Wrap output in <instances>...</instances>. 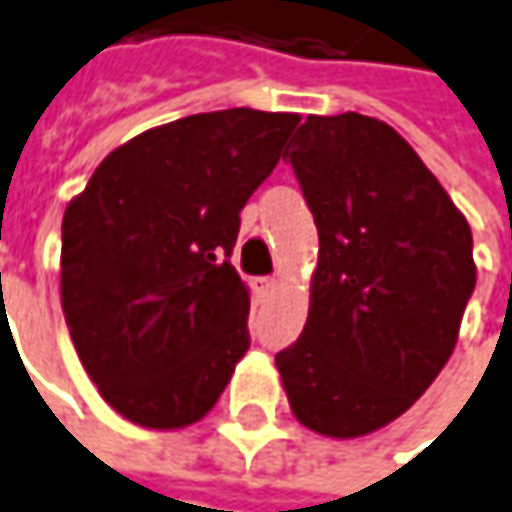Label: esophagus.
Instances as JSON below:
<instances>
[{"label":"esophagus","mask_w":512,"mask_h":512,"mask_svg":"<svg viewBox=\"0 0 512 512\" xmlns=\"http://www.w3.org/2000/svg\"><path fill=\"white\" fill-rule=\"evenodd\" d=\"M252 287H255L257 296H269L272 290H275V278H269V275H260L252 281Z\"/></svg>","instance_id":"esophagus-1"}]
</instances>
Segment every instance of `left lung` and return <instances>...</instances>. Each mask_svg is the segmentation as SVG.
Returning <instances> with one entry per match:
<instances>
[{"mask_svg":"<svg viewBox=\"0 0 512 512\" xmlns=\"http://www.w3.org/2000/svg\"><path fill=\"white\" fill-rule=\"evenodd\" d=\"M290 163L319 266L302 337L275 366L302 425L363 437L401 416L451 357L475 290L472 231L381 119L307 117Z\"/></svg>","mask_w":512,"mask_h":512,"instance_id":"obj_1","label":"left lung"}]
</instances>
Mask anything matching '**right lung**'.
<instances>
[{
	"instance_id": "add662e5",
	"label": "right lung",
	"mask_w": 512,
	"mask_h": 512,
	"mask_svg": "<svg viewBox=\"0 0 512 512\" xmlns=\"http://www.w3.org/2000/svg\"><path fill=\"white\" fill-rule=\"evenodd\" d=\"M296 125L299 114L252 108L175 119L111 152L67 205L64 316L125 419L199 422L249 351V290L228 257Z\"/></svg>"
}]
</instances>
